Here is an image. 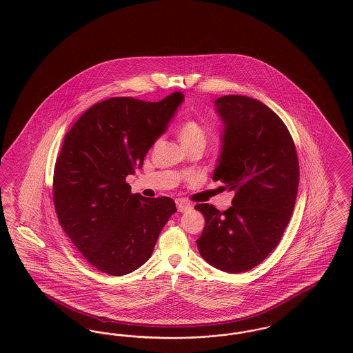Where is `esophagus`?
Returning a JSON list of instances; mask_svg holds the SVG:
<instances>
[{"instance_id":"34e87169","label":"esophagus","mask_w":353,"mask_h":353,"mask_svg":"<svg viewBox=\"0 0 353 353\" xmlns=\"http://www.w3.org/2000/svg\"><path fill=\"white\" fill-rule=\"evenodd\" d=\"M176 205H177V210L181 212V213H185V212L192 209V205L189 202L185 201V200H181V199L176 200Z\"/></svg>"}]
</instances>
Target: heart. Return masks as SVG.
Here are the masks:
<instances>
[{"label":"heart","mask_w":353,"mask_h":353,"mask_svg":"<svg viewBox=\"0 0 353 353\" xmlns=\"http://www.w3.org/2000/svg\"><path fill=\"white\" fill-rule=\"evenodd\" d=\"M179 137H180L185 148L196 145V144H200V145L205 147L206 139H208L206 132L202 128L201 124L194 119H186L185 121L180 124Z\"/></svg>","instance_id":"b5f03b06"}]
</instances>
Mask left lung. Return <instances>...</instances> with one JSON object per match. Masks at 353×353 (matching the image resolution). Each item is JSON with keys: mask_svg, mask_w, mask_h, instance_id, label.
I'll return each instance as SVG.
<instances>
[{"mask_svg": "<svg viewBox=\"0 0 353 353\" xmlns=\"http://www.w3.org/2000/svg\"><path fill=\"white\" fill-rule=\"evenodd\" d=\"M214 104L223 132L213 180L234 192V199L225 212L196 205L205 217L196 242L209 265L238 274L278 246L295 206L299 163L285 123L266 104L241 95L221 97Z\"/></svg>", "mask_w": 353, "mask_h": 353, "instance_id": "8db88e82", "label": "left lung"}]
</instances>
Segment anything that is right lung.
Returning a JSON list of instances; mask_svg holds the SVG:
<instances>
[{"label": "right lung", "mask_w": 353, "mask_h": 353, "mask_svg": "<svg viewBox=\"0 0 353 353\" xmlns=\"http://www.w3.org/2000/svg\"><path fill=\"white\" fill-rule=\"evenodd\" d=\"M184 101L111 98L90 107L65 136L52 181L59 223L90 265L121 276L143 266L169 217V197L131 193L128 174L141 168L147 152L168 128Z\"/></svg>", "instance_id": "obj_1"}]
</instances>
